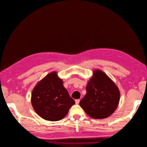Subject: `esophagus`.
<instances>
[{"mask_svg":"<svg viewBox=\"0 0 147 147\" xmlns=\"http://www.w3.org/2000/svg\"><path fill=\"white\" fill-rule=\"evenodd\" d=\"M80 99H76V100H75V102H76V104H78L79 103H80Z\"/></svg>","mask_w":147,"mask_h":147,"instance_id":"1","label":"esophagus"}]
</instances>
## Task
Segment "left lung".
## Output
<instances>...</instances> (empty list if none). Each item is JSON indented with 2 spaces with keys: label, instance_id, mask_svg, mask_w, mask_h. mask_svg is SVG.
I'll return each instance as SVG.
<instances>
[{
  "label": "left lung",
  "instance_id": "obj_1",
  "mask_svg": "<svg viewBox=\"0 0 147 147\" xmlns=\"http://www.w3.org/2000/svg\"><path fill=\"white\" fill-rule=\"evenodd\" d=\"M86 93L80 105L93 119L106 118L116 109L120 93L115 83L100 70H95L86 87Z\"/></svg>",
  "mask_w": 147,
  "mask_h": 147
}]
</instances>
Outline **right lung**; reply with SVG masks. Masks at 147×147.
<instances>
[{
    "instance_id": "add662e5",
    "label": "right lung",
    "mask_w": 147,
    "mask_h": 147,
    "mask_svg": "<svg viewBox=\"0 0 147 147\" xmlns=\"http://www.w3.org/2000/svg\"><path fill=\"white\" fill-rule=\"evenodd\" d=\"M75 104L63 86L56 72L47 74L33 90L32 104L34 110L47 121H57L64 118Z\"/></svg>"
}]
</instances>
